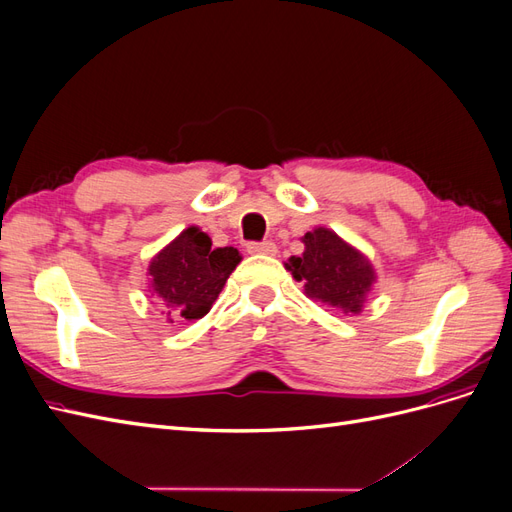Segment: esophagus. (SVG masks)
<instances>
[{
	"label": "esophagus",
	"instance_id": "obj_1",
	"mask_svg": "<svg viewBox=\"0 0 512 512\" xmlns=\"http://www.w3.org/2000/svg\"><path fill=\"white\" fill-rule=\"evenodd\" d=\"M247 252L250 254H265V256H275L277 247L273 241H262V243H250L247 245Z\"/></svg>",
	"mask_w": 512,
	"mask_h": 512
}]
</instances>
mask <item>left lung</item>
I'll list each match as a JSON object with an SVG mask.
<instances>
[{
  "instance_id": "8db88e82",
  "label": "left lung",
  "mask_w": 512,
  "mask_h": 512,
  "mask_svg": "<svg viewBox=\"0 0 512 512\" xmlns=\"http://www.w3.org/2000/svg\"><path fill=\"white\" fill-rule=\"evenodd\" d=\"M301 241L305 252L290 256L286 269L303 284L305 297L339 309L346 316L361 314L376 282L369 258L324 226L305 232Z\"/></svg>"
}]
</instances>
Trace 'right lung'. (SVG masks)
I'll list each match as a JSON object with an SVG mask.
<instances>
[{
	"label": "right lung",
	"instance_id": "right-lung-1",
	"mask_svg": "<svg viewBox=\"0 0 512 512\" xmlns=\"http://www.w3.org/2000/svg\"><path fill=\"white\" fill-rule=\"evenodd\" d=\"M241 262L235 247H211L207 232L188 226L151 258L147 275L168 322L198 320Z\"/></svg>",
	"mask_w": 512,
	"mask_h": 512
}]
</instances>
